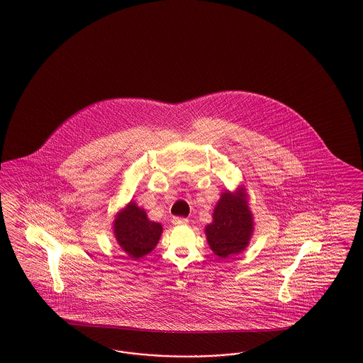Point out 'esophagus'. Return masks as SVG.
Wrapping results in <instances>:
<instances>
[{
  "label": "esophagus",
  "mask_w": 363,
  "mask_h": 363,
  "mask_svg": "<svg viewBox=\"0 0 363 363\" xmlns=\"http://www.w3.org/2000/svg\"><path fill=\"white\" fill-rule=\"evenodd\" d=\"M172 222H173L174 225H186L189 220L184 218V217H173Z\"/></svg>",
  "instance_id": "esophagus-1"
}]
</instances>
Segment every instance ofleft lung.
Wrapping results in <instances>:
<instances>
[{
	"instance_id": "left-lung-1",
	"label": "left lung",
	"mask_w": 363,
	"mask_h": 363,
	"mask_svg": "<svg viewBox=\"0 0 363 363\" xmlns=\"http://www.w3.org/2000/svg\"><path fill=\"white\" fill-rule=\"evenodd\" d=\"M253 229V213L247 205L246 190L241 186L235 193L226 190L220 194L205 234L213 253L223 259L247 247Z\"/></svg>"
}]
</instances>
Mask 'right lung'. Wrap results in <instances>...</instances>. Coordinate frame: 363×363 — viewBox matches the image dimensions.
<instances>
[{"mask_svg":"<svg viewBox=\"0 0 363 363\" xmlns=\"http://www.w3.org/2000/svg\"><path fill=\"white\" fill-rule=\"evenodd\" d=\"M113 233L122 250L132 259L150 253L161 238L162 226L147 218L145 210L129 202L113 222Z\"/></svg>","mask_w":363,"mask_h":363,"instance_id":"right-lung-1","label":"right lung"}]
</instances>
